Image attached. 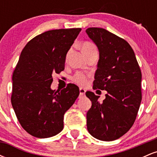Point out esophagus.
<instances>
[{
    "label": "esophagus",
    "instance_id": "34e87169",
    "mask_svg": "<svg viewBox=\"0 0 157 157\" xmlns=\"http://www.w3.org/2000/svg\"><path fill=\"white\" fill-rule=\"evenodd\" d=\"M86 89H82V88H80V97H83L86 94Z\"/></svg>",
    "mask_w": 157,
    "mask_h": 157
}]
</instances>
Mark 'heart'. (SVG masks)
I'll list each match as a JSON object with an SVG mask.
<instances>
[{"mask_svg": "<svg viewBox=\"0 0 157 157\" xmlns=\"http://www.w3.org/2000/svg\"><path fill=\"white\" fill-rule=\"evenodd\" d=\"M94 50H97V48L96 46H94V44H93L92 43L84 42L83 44H82V52L94 51ZM72 80L74 82H75L77 84L81 85V86H85V85L87 83L88 77L86 76V75H84L83 73L77 72L72 77Z\"/></svg>", "mask_w": 157, "mask_h": 157, "instance_id": "b5f03b06", "label": "heart"}]
</instances>
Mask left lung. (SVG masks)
Returning <instances> with one entry per match:
<instances>
[{
	"instance_id": "1",
	"label": "left lung",
	"mask_w": 157,
	"mask_h": 157,
	"mask_svg": "<svg viewBox=\"0 0 157 157\" xmlns=\"http://www.w3.org/2000/svg\"><path fill=\"white\" fill-rule=\"evenodd\" d=\"M86 32L100 55L93 88L107 91L102 102L86 91L92 102L86 115L87 129L97 140L113 141L127 133L136 120L142 100L141 70L125 40L105 29L92 27Z\"/></svg>"
}]
</instances>
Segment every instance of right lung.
<instances>
[{
    "label": "right lung",
    "instance_id": "right-lung-1",
    "mask_svg": "<svg viewBox=\"0 0 157 157\" xmlns=\"http://www.w3.org/2000/svg\"><path fill=\"white\" fill-rule=\"evenodd\" d=\"M80 28L50 30L36 36L21 52L12 75V107L23 128L48 138L63 128V117L80 94L76 85L52 90V74L65 68L66 54Z\"/></svg>",
    "mask_w": 157,
    "mask_h": 157
}]
</instances>
